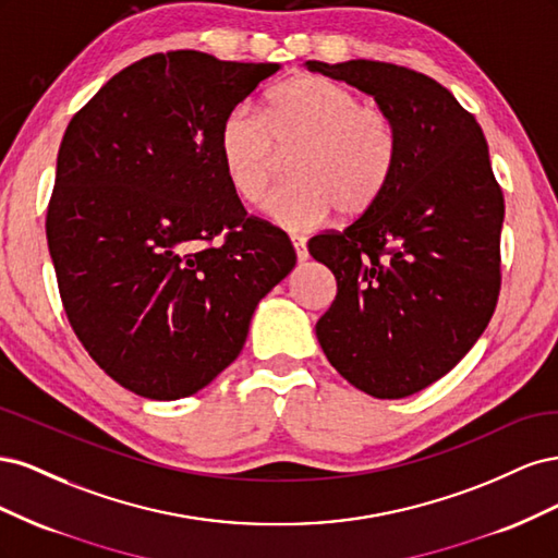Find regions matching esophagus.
Listing matches in <instances>:
<instances>
[{
	"mask_svg": "<svg viewBox=\"0 0 558 558\" xmlns=\"http://www.w3.org/2000/svg\"><path fill=\"white\" fill-rule=\"evenodd\" d=\"M291 242L295 246V256L298 260H307L310 253H307V240L302 238V234H291Z\"/></svg>",
	"mask_w": 558,
	"mask_h": 558,
	"instance_id": "obj_1",
	"label": "esophagus"
}]
</instances>
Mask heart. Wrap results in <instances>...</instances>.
Wrapping results in <instances>:
<instances>
[{
	"label": "heart",
	"mask_w": 558,
	"mask_h": 558,
	"mask_svg": "<svg viewBox=\"0 0 558 558\" xmlns=\"http://www.w3.org/2000/svg\"><path fill=\"white\" fill-rule=\"evenodd\" d=\"M216 150L230 189L244 202L263 199L279 154H293V179L269 195L265 211L281 228L305 230L332 209L353 218L377 205L396 174L400 130L384 107L307 74L269 93L263 113L246 102L232 107L218 125Z\"/></svg>",
	"instance_id": "heart-1"
}]
</instances>
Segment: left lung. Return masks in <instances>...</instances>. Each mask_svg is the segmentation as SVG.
<instances>
[{
    "label": "left lung",
    "instance_id": "8db88e82",
    "mask_svg": "<svg viewBox=\"0 0 558 558\" xmlns=\"http://www.w3.org/2000/svg\"><path fill=\"white\" fill-rule=\"evenodd\" d=\"M305 64L373 95L400 130L377 205L307 246L337 279L316 324L326 359L367 396L408 398L445 377L494 316L502 191L475 116L435 78L377 60Z\"/></svg>",
    "mask_w": 558,
    "mask_h": 558
}]
</instances>
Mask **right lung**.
I'll list each match as a JSON object with an SVG mask.
<instances>
[{
  "label": "right lung",
  "mask_w": 558,
  "mask_h": 558,
  "mask_svg": "<svg viewBox=\"0 0 558 558\" xmlns=\"http://www.w3.org/2000/svg\"><path fill=\"white\" fill-rule=\"evenodd\" d=\"M279 72L167 50L109 78L66 125L46 211L62 307L90 359L150 400L197 393L240 356L295 267L281 228L223 174V116Z\"/></svg>",
  "instance_id": "1"
}]
</instances>
